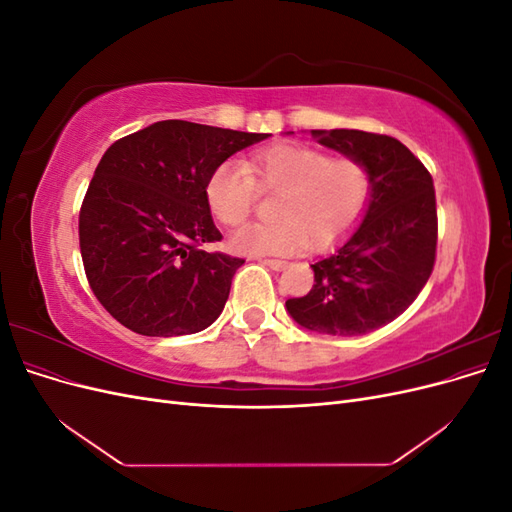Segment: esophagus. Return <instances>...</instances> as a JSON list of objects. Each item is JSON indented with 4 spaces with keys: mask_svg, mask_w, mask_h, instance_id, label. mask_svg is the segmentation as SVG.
I'll return each instance as SVG.
<instances>
[{
    "mask_svg": "<svg viewBox=\"0 0 512 512\" xmlns=\"http://www.w3.org/2000/svg\"><path fill=\"white\" fill-rule=\"evenodd\" d=\"M260 262L265 267H269V269H273V271H284L286 267H288V262H284V260H273V258H260Z\"/></svg>",
    "mask_w": 512,
    "mask_h": 512,
    "instance_id": "esophagus-1",
    "label": "esophagus"
}]
</instances>
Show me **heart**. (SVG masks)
Wrapping results in <instances>:
<instances>
[{
  "label": "heart",
  "mask_w": 512,
  "mask_h": 512,
  "mask_svg": "<svg viewBox=\"0 0 512 512\" xmlns=\"http://www.w3.org/2000/svg\"><path fill=\"white\" fill-rule=\"evenodd\" d=\"M256 185L277 192L271 222L247 224L230 235V247L247 256H282L307 245L322 250L361 222L371 198L369 168L352 158H331L305 145H273L243 164L224 162L205 185L215 220L241 224L252 211Z\"/></svg>",
  "instance_id": "heart-1"
}]
</instances>
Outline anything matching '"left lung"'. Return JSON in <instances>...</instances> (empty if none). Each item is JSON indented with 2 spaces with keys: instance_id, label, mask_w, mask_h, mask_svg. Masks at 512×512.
Here are the masks:
<instances>
[{
  "instance_id": "1",
  "label": "left lung",
  "mask_w": 512,
  "mask_h": 512,
  "mask_svg": "<svg viewBox=\"0 0 512 512\" xmlns=\"http://www.w3.org/2000/svg\"><path fill=\"white\" fill-rule=\"evenodd\" d=\"M324 147L363 162L371 198L361 224L314 262V288L288 299L303 329L352 337L404 314L436 262L438 218L429 170L397 138L363 130H312Z\"/></svg>"
}]
</instances>
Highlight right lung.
I'll list each match as a JSON object with an SVG mask.
<instances>
[{
    "mask_svg": "<svg viewBox=\"0 0 512 512\" xmlns=\"http://www.w3.org/2000/svg\"><path fill=\"white\" fill-rule=\"evenodd\" d=\"M269 136L166 119L106 149L79 239L89 286L123 327L177 337L218 320L245 260L203 247L222 239L205 185L230 156Z\"/></svg>",
    "mask_w": 512,
    "mask_h": 512,
    "instance_id": "add662e5",
    "label": "right lung"
}]
</instances>
